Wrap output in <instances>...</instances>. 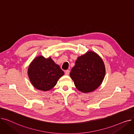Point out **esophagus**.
Returning a JSON list of instances; mask_svg holds the SVG:
<instances>
[{
  "label": "esophagus",
  "instance_id": "34e87169",
  "mask_svg": "<svg viewBox=\"0 0 134 134\" xmlns=\"http://www.w3.org/2000/svg\"><path fill=\"white\" fill-rule=\"evenodd\" d=\"M65 74L66 75H69V72H70V71H69V70H66V71H65Z\"/></svg>",
  "mask_w": 134,
  "mask_h": 134
}]
</instances>
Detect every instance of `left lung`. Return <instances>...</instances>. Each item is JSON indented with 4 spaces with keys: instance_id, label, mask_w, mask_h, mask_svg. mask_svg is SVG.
Returning <instances> with one entry per match:
<instances>
[{
    "instance_id": "obj_1",
    "label": "left lung",
    "mask_w": 134,
    "mask_h": 134,
    "mask_svg": "<svg viewBox=\"0 0 134 134\" xmlns=\"http://www.w3.org/2000/svg\"><path fill=\"white\" fill-rule=\"evenodd\" d=\"M105 74L103 60L92 51H88L78 57L70 72L76 88L83 93L96 90L102 83Z\"/></svg>"
}]
</instances>
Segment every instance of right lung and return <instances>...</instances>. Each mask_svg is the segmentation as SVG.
<instances>
[{"mask_svg": "<svg viewBox=\"0 0 134 134\" xmlns=\"http://www.w3.org/2000/svg\"><path fill=\"white\" fill-rule=\"evenodd\" d=\"M27 74L32 85L37 90L47 91L53 88L64 74L60 66L51 58L37 56L31 62Z\"/></svg>", "mask_w": 134, "mask_h": 134, "instance_id": "1", "label": "right lung"}]
</instances>
